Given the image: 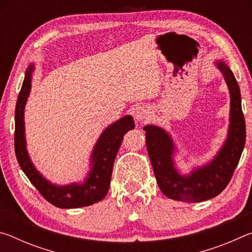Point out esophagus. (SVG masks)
<instances>
[{"label": "esophagus", "mask_w": 252, "mask_h": 252, "mask_svg": "<svg viewBox=\"0 0 252 252\" xmlns=\"http://www.w3.org/2000/svg\"><path fill=\"white\" fill-rule=\"evenodd\" d=\"M148 114H149V112H148L147 109L138 108L134 112V119L136 121H143V120H146V119H147Z\"/></svg>", "instance_id": "esophagus-1"}]
</instances>
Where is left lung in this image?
Returning a JSON list of instances; mask_svg holds the SVG:
<instances>
[{
  "instance_id": "left-lung-1",
  "label": "left lung",
  "mask_w": 252,
  "mask_h": 252,
  "mask_svg": "<svg viewBox=\"0 0 252 252\" xmlns=\"http://www.w3.org/2000/svg\"><path fill=\"white\" fill-rule=\"evenodd\" d=\"M217 65L228 84L231 106L230 126L224 146L210 163L199 168L188 177H182L173 165L174 146L163 129L147 126V149L158 186L164 195L185 202H201L217 197L231 180L246 143V121L241 109L240 89L232 71L223 62Z\"/></svg>"
}]
</instances>
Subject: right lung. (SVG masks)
Segmentation results:
<instances>
[{
  "instance_id": "1",
  "label": "right lung",
  "mask_w": 252,
  "mask_h": 252,
  "mask_svg": "<svg viewBox=\"0 0 252 252\" xmlns=\"http://www.w3.org/2000/svg\"><path fill=\"white\" fill-rule=\"evenodd\" d=\"M32 71L33 65H30L25 72V78L15 106L14 148L21 169L42 197L55 207L80 208L101 201L109 191L114 159L123 141V136L129 130L134 129L133 119L131 116L121 118L103 131L92 153V170L83 185L72 183L64 187L52 185L36 171L25 148L24 106L31 90Z\"/></svg>"
}]
</instances>
